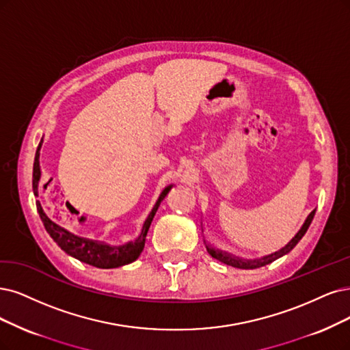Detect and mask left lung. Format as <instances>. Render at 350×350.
Instances as JSON below:
<instances>
[{"instance_id": "1", "label": "left lung", "mask_w": 350, "mask_h": 350, "mask_svg": "<svg viewBox=\"0 0 350 350\" xmlns=\"http://www.w3.org/2000/svg\"><path fill=\"white\" fill-rule=\"evenodd\" d=\"M314 213H316V211H313L312 213H310V215L307 216L306 222L303 224L301 229H300L299 232H297L295 237L286 245V247L281 248L280 251H277V252H274V254L267 255V256H264V258H260V260H241V258H238V256H234V255H230V254H226V252H222V251H219V250H215V248L209 247V245H206V250H208V252L215 258V260L221 261V262H224V264H226V265L235 267V268H241V269H255V268H260V267H264V265H267V264H271L273 261L278 260V258H281L282 255L288 254V252L295 247V245L300 242V239L304 237V234L307 232L310 224H312V221H313Z\"/></svg>"}]
</instances>
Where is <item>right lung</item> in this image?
Wrapping results in <instances>:
<instances>
[{
	"instance_id": "1",
	"label": "right lung",
	"mask_w": 350,
	"mask_h": 350,
	"mask_svg": "<svg viewBox=\"0 0 350 350\" xmlns=\"http://www.w3.org/2000/svg\"><path fill=\"white\" fill-rule=\"evenodd\" d=\"M42 142H43V138L40 141V144H38V147H37L36 157H34V165H33V191H34L36 198L38 196V183H40V177H42L40 161H38V157H40ZM172 186L173 185L167 186L161 191L159 200L155 202L152 211L150 212L148 217L146 219L144 225H142L139 237L134 242H128L125 245H121V247H111V245H107V243L99 242V241L76 237V235L70 234V232H68L66 229H63L62 226L56 225L53 221H50L47 215L44 213L40 202H36V206H37L38 215H40L42 222L47 230V234L53 238V241L64 252L72 255L73 258H76V260H79L85 264H89V265L96 267V268H118V267L134 262L139 256V254L142 252V250H144L146 237H147V232L150 229V225L152 222V217H154L155 212H157L163 199L167 196V193L170 191Z\"/></svg>"
}]
</instances>
